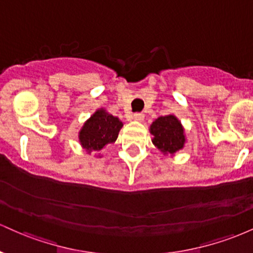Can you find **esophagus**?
Listing matches in <instances>:
<instances>
[{
	"label": "esophagus",
	"instance_id": "1",
	"mask_svg": "<svg viewBox=\"0 0 253 253\" xmlns=\"http://www.w3.org/2000/svg\"><path fill=\"white\" fill-rule=\"evenodd\" d=\"M133 119L136 121H143L145 119V115L143 114V113H135V114L133 115Z\"/></svg>",
	"mask_w": 253,
	"mask_h": 253
}]
</instances>
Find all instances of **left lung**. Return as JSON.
I'll use <instances>...</instances> for the list:
<instances>
[{
  "mask_svg": "<svg viewBox=\"0 0 253 253\" xmlns=\"http://www.w3.org/2000/svg\"><path fill=\"white\" fill-rule=\"evenodd\" d=\"M150 132L153 135L152 143L164 155H173L184 146V130L181 123L173 115L157 119L151 125Z\"/></svg>",
  "mask_w": 253,
  "mask_h": 253,
  "instance_id": "left-lung-1",
  "label": "left lung"
}]
</instances>
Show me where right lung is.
Wrapping results in <instances>:
<instances>
[{
  "mask_svg": "<svg viewBox=\"0 0 253 253\" xmlns=\"http://www.w3.org/2000/svg\"><path fill=\"white\" fill-rule=\"evenodd\" d=\"M123 123L118 118L108 114L104 109H98L84 124L80 132V141L88 153L102 150L106 145L117 140Z\"/></svg>",
  "mask_w": 253,
  "mask_h": 253,
  "instance_id": "add662e5",
  "label": "right lung"
}]
</instances>
